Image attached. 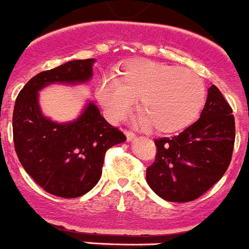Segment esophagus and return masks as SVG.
<instances>
[{
	"instance_id": "1",
	"label": "esophagus",
	"mask_w": 249,
	"mask_h": 249,
	"mask_svg": "<svg viewBox=\"0 0 249 249\" xmlns=\"http://www.w3.org/2000/svg\"><path fill=\"white\" fill-rule=\"evenodd\" d=\"M124 135H126V137H127V141L128 142H131V141H133V140L136 139V135L133 132H131V131H124Z\"/></svg>"
}]
</instances>
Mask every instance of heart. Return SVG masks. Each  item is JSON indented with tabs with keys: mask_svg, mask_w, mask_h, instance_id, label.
<instances>
[{
	"mask_svg": "<svg viewBox=\"0 0 249 249\" xmlns=\"http://www.w3.org/2000/svg\"><path fill=\"white\" fill-rule=\"evenodd\" d=\"M95 95L109 120H121L139 97L136 122L163 133L178 132L195 120L205 86L195 71L151 60L129 63L122 76L104 75Z\"/></svg>",
	"mask_w": 249,
	"mask_h": 249,
	"instance_id": "1",
	"label": "heart"
}]
</instances>
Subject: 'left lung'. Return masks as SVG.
<instances>
[{
	"label": "left lung",
	"mask_w": 249,
	"mask_h": 249,
	"mask_svg": "<svg viewBox=\"0 0 249 249\" xmlns=\"http://www.w3.org/2000/svg\"><path fill=\"white\" fill-rule=\"evenodd\" d=\"M234 139L231 106L212 86L196 122L171 139L155 140L156 160L146 171L148 186L167 201L194 200L226 174Z\"/></svg>",
	"instance_id": "obj_1"
}]
</instances>
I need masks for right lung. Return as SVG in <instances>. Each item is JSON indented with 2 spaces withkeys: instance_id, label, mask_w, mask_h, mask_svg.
Returning <instances> with one entry per match:
<instances>
[{
  "instance_id": "right-lung-1",
  "label": "right lung",
  "mask_w": 249,
  "mask_h": 249,
  "mask_svg": "<svg viewBox=\"0 0 249 249\" xmlns=\"http://www.w3.org/2000/svg\"><path fill=\"white\" fill-rule=\"evenodd\" d=\"M95 59L70 60L36 74L18 93L12 116L15 150L37 185L60 197L92 190L102 175L104 154L126 136L102 117L88 101L78 118L59 123L44 116L39 92L52 84H84L93 76Z\"/></svg>"
}]
</instances>
